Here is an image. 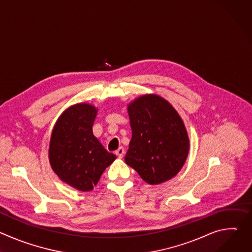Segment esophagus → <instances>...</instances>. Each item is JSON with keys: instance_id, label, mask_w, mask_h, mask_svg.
<instances>
[{"instance_id": "1", "label": "esophagus", "mask_w": 252, "mask_h": 252, "mask_svg": "<svg viewBox=\"0 0 252 252\" xmlns=\"http://www.w3.org/2000/svg\"><path fill=\"white\" fill-rule=\"evenodd\" d=\"M116 155H117L118 158H122L124 157V155H125V149L124 148H120L118 151H116Z\"/></svg>"}]
</instances>
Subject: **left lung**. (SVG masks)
Returning a JSON list of instances; mask_svg holds the SVG:
<instances>
[{
    "instance_id": "8db88e82",
    "label": "left lung",
    "mask_w": 252,
    "mask_h": 252,
    "mask_svg": "<svg viewBox=\"0 0 252 252\" xmlns=\"http://www.w3.org/2000/svg\"><path fill=\"white\" fill-rule=\"evenodd\" d=\"M132 136L125 160L150 185L175 176L184 166L189 138L173 106L158 94H145L127 105Z\"/></svg>"
}]
</instances>
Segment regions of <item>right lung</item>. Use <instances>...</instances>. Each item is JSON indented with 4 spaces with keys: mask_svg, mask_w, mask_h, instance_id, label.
<instances>
[{
    "mask_svg": "<svg viewBox=\"0 0 252 252\" xmlns=\"http://www.w3.org/2000/svg\"><path fill=\"white\" fill-rule=\"evenodd\" d=\"M97 109L90 103L69 106L58 119L51 135L49 159L61 181L90 191L117 157L107 152L93 133Z\"/></svg>",
    "mask_w": 252,
    "mask_h": 252,
    "instance_id": "right-lung-1",
    "label": "right lung"
}]
</instances>
